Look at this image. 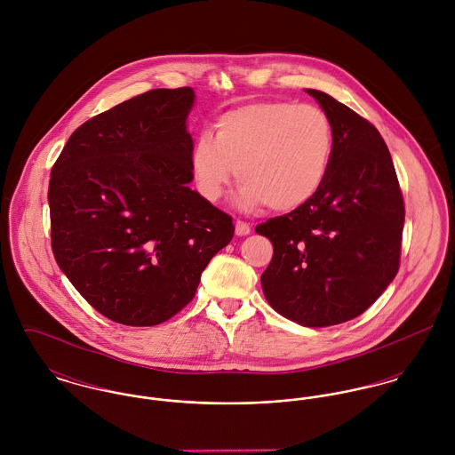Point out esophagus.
<instances>
[{"instance_id": "1", "label": "esophagus", "mask_w": 455, "mask_h": 455, "mask_svg": "<svg viewBox=\"0 0 455 455\" xmlns=\"http://www.w3.org/2000/svg\"><path fill=\"white\" fill-rule=\"evenodd\" d=\"M235 233H236V236H247V235H251V226L243 220H236Z\"/></svg>"}]
</instances>
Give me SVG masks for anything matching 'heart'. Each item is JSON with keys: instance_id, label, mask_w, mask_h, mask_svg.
<instances>
[{"instance_id": "b5f03b06", "label": "heart", "mask_w": 455, "mask_h": 455, "mask_svg": "<svg viewBox=\"0 0 455 455\" xmlns=\"http://www.w3.org/2000/svg\"><path fill=\"white\" fill-rule=\"evenodd\" d=\"M334 154L332 124L312 105L258 101L222 114L212 136L203 132L191 152L199 193L219 201L235 173L243 210L275 212L305 206L321 191Z\"/></svg>"}]
</instances>
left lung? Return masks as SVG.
<instances>
[{
    "label": "left lung",
    "mask_w": 455,
    "mask_h": 455,
    "mask_svg": "<svg viewBox=\"0 0 455 455\" xmlns=\"http://www.w3.org/2000/svg\"><path fill=\"white\" fill-rule=\"evenodd\" d=\"M305 91L332 124L334 154L312 201L256 228L273 243L260 285L283 317L325 327L366 312L394 280L404 206L379 130L323 91Z\"/></svg>",
    "instance_id": "left-lung-1"
}]
</instances>
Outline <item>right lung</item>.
<instances>
[{"label":"right lung","instance_id":"add662e5","mask_svg":"<svg viewBox=\"0 0 455 455\" xmlns=\"http://www.w3.org/2000/svg\"><path fill=\"white\" fill-rule=\"evenodd\" d=\"M195 100L191 87L131 98L84 123L52 168L54 258L114 323L172 319L235 235L231 217L189 188Z\"/></svg>","mask_w":455,"mask_h":455}]
</instances>
